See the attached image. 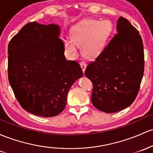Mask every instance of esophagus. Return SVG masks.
Wrapping results in <instances>:
<instances>
[{"label":"esophagus","mask_w":153,"mask_h":153,"mask_svg":"<svg viewBox=\"0 0 153 153\" xmlns=\"http://www.w3.org/2000/svg\"><path fill=\"white\" fill-rule=\"evenodd\" d=\"M80 67H81L82 70H83V72L84 73L85 68H86V64H85L84 62H81L80 63Z\"/></svg>","instance_id":"obj_1"}]
</instances>
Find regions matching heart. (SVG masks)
<instances>
[{
	"instance_id": "heart-1",
	"label": "heart",
	"mask_w": 153,
	"mask_h": 153,
	"mask_svg": "<svg viewBox=\"0 0 153 153\" xmlns=\"http://www.w3.org/2000/svg\"><path fill=\"white\" fill-rule=\"evenodd\" d=\"M111 31L112 25L108 20L80 22L72 28V40H64L65 51L70 58L75 59L78 55V46H82L83 56L87 59H94L105 48Z\"/></svg>"
}]
</instances>
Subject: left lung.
<instances>
[{
	"instance_id": "obj_1",
	"label": "left lung",
	"mask_w": 153,
	"mask_h": 153,
	"mask_svg": "<svg viewBox=\"0 0 153 153\" xmlns=\"http://www.w3.org/2000/svg\"><path fill=\"white\" fill-rule=\"evenodd\" d=\"M144 69L142 37L128 20L120 16L115 36L85 70L93 83L94 106L114 113L131 105L138 94Z\"/></svg>"
}]
</instances>
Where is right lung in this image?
<instances>
[{
    "label": "right lung",
    "mask_w": 153,
    "mask_h": 153,
    "mask_svg": "<svg viewBox=\"0 0 153 153\" xmlns=\"http://www.w3.org/2000/svg\"><path fill=\"white\" fill-rule=\"evenodd\" d=\"M56 25L26 24L8 46V78L23 109L33 115L53 117L62 112L69 89L83 71L67 60Z\"/></svg>",
    "instance_id": "add662e5"
}]
</instances>
